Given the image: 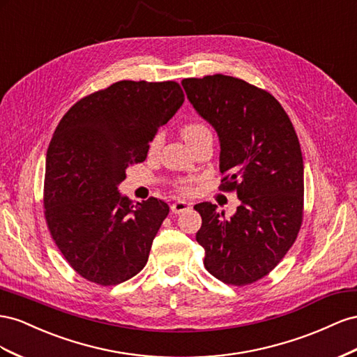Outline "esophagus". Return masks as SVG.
<instances>
[{
	"label": "esophagus",
	"mask_w": 357,
	"mask_h": 357,
	"mask_svg": "<svg viewBox=\"0 0 357 357\" xmlns=\"http://www.w3.org/2000/svg\"><path fill=\"white\" fill-rule=\"evenodd\" d=\"M191 208V203L185 202V200H178L172 205V212L173 213H181V212H185Z\"/></svg>",
	"instance_id": "1"
}]
</instances>
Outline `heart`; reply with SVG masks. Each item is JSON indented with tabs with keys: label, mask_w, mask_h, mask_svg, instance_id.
<instances>
[{
	"label": "heart",
	"mask_w": 357,
	"mask_h": 357,
	"mask_svg": "<svg viewBox=\"0 0 357 357\" xmlns=\"http://www.w3.org/2000/svg\"><path fill=\"white\" fill-rule=\"evenodd\" d=\"M208 133H209V130L203 124H199V122H192V124H188L182 128V137H184L185 144H190L191 140H195V139H197L203 135H208ZM160 145H161V136L157 135L149 144L151 154H155V152L160 149Z\"/></svg>",
	"instance_id": "obj_1"
}]
</instances>
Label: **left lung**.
I'll return each instance as SVG.
<instances>
[{
    "label": "left lung",
    "mask_w": 357,
    "mask_h": 357,
    "mask_svg": "<svg viewBox=\"0 0 357 357\" xmlns=\"http://www.w3.org/2000/svg\"><path fill=\"white\" fill-rule=\"evenodd\" d=\"M182 86L218 135L222 190L241 200L230 218L209 202L195 206L203 263L220 281L245 286L266 277L298 238L303 160L296 131L277 98L242 79L191 77Z\"/></svg>",
    "instance_id": "8db88e82"
}]
</instances>
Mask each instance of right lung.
I'll use <instances>...</instances> for the list:
<instances>
[{"label":"right lung","instance_id":"obj_1","mask_svg":"<svg viewBox=\"0 0 357 357\" xmlns=\"http://www.w3.org/2000/svg\"><path fill=\"white\" fill-rule=\"evenodd\" d=\"M184 103L179 84L121 80L79 100L59 121L46 155L45 218L80 277L115 286L145 268L169 205L122 196L126 170Z\"/></svg>","mask_w":357,"mask_h":357}]
</instances>
